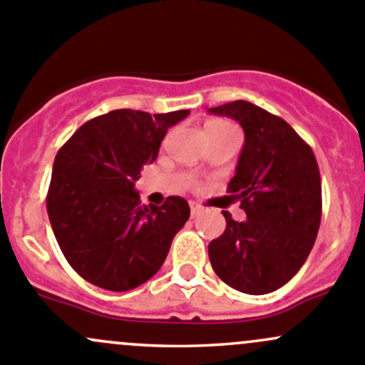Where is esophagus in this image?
<instances>
[{
    "label": "esophagus",
    "mask_w": 365,
    "mask_h": 365,
    "mask_svg": "<svg viewBox=\"0 0 365 365\" xmlns=\"http://www.w3.org/2000/svg\"><path fill=\"white\" fill-rule=\"evenodd\" d=\"M190 209H191V216L193 217H197L198 214L202 212V207L197 204V202H190Z\"/></svg>",
    "instance_id": "34e87169"
}]
</instances>
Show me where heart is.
Masks as SVG:
<instances>
[{"instance_id":"obj_1","label":"heart","mask_w":365,"mask_h":365,"mask_svg":"<svg viewBox=\"0 0 365 365\" xmlns=\"http://www.w3.org/2000/svg\"><path fill=\"white\" fill-rule=\"evenodd\" d=\"M227 126H232V125H228V123L225 121H210L207 125V128H227Z\"/></svg>"}]
</instances>
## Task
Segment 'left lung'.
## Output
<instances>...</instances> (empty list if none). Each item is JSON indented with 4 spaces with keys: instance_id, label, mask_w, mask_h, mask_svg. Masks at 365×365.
<instances>
[{
    "instance_id": "obj_1",
    "label": "left lung",
    "mask_w": 365,
    "mask_h": 365,
    "mask_svg": "<svg viewBox=\"0 0 365 365\" xmlns=\"http://www.w3.org/2000/svg\"><path fill=\"white\" fill-rule=\"evenodd\" d=\"M244 130L228 193L246 220H232L209 242V260L221 281L242 294L264 295L287 284L309 257L322 221V181L313 149L284 119L237 100L209 108Z\"/></svg>"
}]
</instances>
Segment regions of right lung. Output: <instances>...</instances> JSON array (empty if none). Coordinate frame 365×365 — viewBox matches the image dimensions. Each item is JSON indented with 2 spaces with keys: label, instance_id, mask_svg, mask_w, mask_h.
<instances>
[{
  "label": "right lung",
  "instance_id": "add662e5",
  "mask_svg": "<svg viewBox=\"0 0 365 365\" xmlns=\"http://www.w3.org/2000/svg\"><path fill=\"white\" fill-rule=\"evenodd\" d=\"M187 114L112 110L84 123L56 155L48 220L71 269L91 284L133 290L163 265L190 205L181 197L140 205L135 182L156 160L168 128Z\"/></svg>",
  "mask_w": 365,
  "mask_h": 365
}]
</instances>
